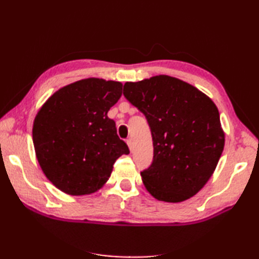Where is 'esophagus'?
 Returning a JSON list of instances; mask_svg holds the SVG:
<instances>
[{"label": "esophagus", "mask_w": 259, "mask_h": 259, "mask_svg": "<svg viewBox=\"0 0 259 259\" xmlns=\"http://www.w3.org/2000/svg\"><path fill=\"white\" fill-rule=\"evenodd\" d=\"M126 144H128L130 151H133V139H131V138L126 139Z\"/></svg>", "instance_id": "1"}]
</instances>
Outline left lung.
<instances>
[{
	"instance_id": "obj_1",
	"label": "left lung",
	"mask_w": 259,
	"mask_h": 259,
	"mask_svg": "<svg viewBox=\"0 0 259 259\" xmlns=\"http://www.w3.org/2000/svg\"><path fill=\"white\" fill-rule=\"evenodd\" d=\"M123 95L151 128L154 155L140 172L146 190L165 202L195 195L211 177L224 150L216 105L195 87L168 75L126 82Z\"/></svg>"
}]
</instances>
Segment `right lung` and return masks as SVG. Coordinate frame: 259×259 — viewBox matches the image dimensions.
Masks as SVG:
<instances>
[{
    "label": "right lung",
    "mask_w": 259,
    "mask_h": 259,
    "mask_svg": "<svg viewBox=\"0 0 259 259\" xmlns=\"http://www.w3.org/2000/svg\"><path fill=\"white\" fill-rule=\"evenodd\" d=\"M122 95V83L85 78L61 88L38 111L33 143L47 178L67 194L98 191L128 145L107 113Z\"/></svg>",
    "instance_id": "obj_1"
}]
</instances>
